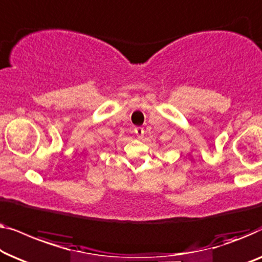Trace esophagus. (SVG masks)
<instances>
[{"label": "esophagus", "instance_id": "34e87169", "mask_svg": "<svg viewBox=\"0 0 262 262\" xmlns=\"http://www.w3.org/2000/svg\"><path fill=\"white\" fill-rule=\"evenodd\" d=\"M134 133H135V135L138 136L139 139H142L143 138V134H145V130H143L142 127H135L134 128Z\"/></svg>", "mask_w": 262, "mask_h": 262}]
</instances>
